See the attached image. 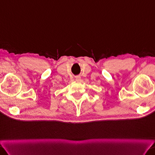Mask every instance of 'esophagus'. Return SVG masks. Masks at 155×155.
I'll return each instance as SVG.
<instances>
[{
    "label": "esophagus",
    "mask_w": 155,
    "mask_h": 155,
    "mask_svg": "<svg viewBox=\"0 0 155 155\" xmlns=\"http://www.w3.org/2000/svg\"><path fill=\"white\" fill-rule=\"evenodd\" d=\"M75 78H76V80L77 81H80V79H81V77H79V76H77V77H75Z\"/></svg>",
    "instance_id": "34e87169"
}]
</instances>
